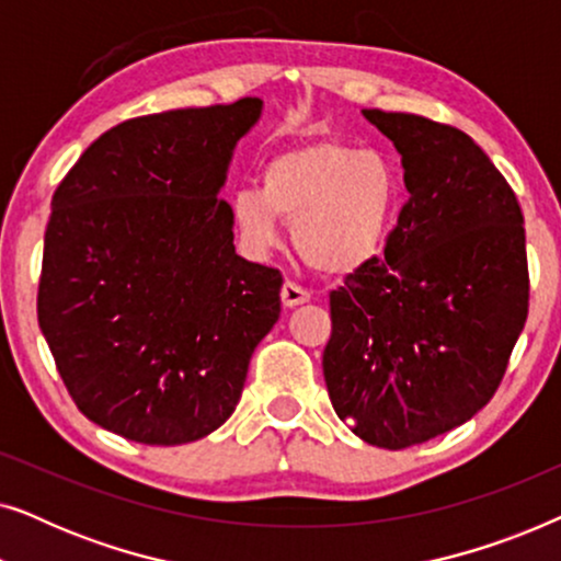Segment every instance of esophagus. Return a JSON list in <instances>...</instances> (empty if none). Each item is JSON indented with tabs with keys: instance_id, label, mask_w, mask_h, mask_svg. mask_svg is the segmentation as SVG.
<instances>
[{
	"instance_id": "esophagus-1",
	"label": "esophagus",
	"mask_w": 561,
	"mask_h": 561,
	"mask_svg": "<svg viewBox=\"0 0 561 561\" xmlns=\"http://www.w3.org/2000/svg\"><path fill=\"white\" fill-rule=\"evenodd\" d=\"M309 298H311L309 290H304L301 286H296V283H290V280L283 283L280 301H283V306H286V309H296V306L306 304V301H309Z\"/></svg>"
}]
</instances>
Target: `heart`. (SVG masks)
Instances as JSON below:
<instances>
[{"instance_id":"b5f03b06","label":"heart","mask_w":561,"mask_h":561,"mask_svg":"<svg viewBox=\"0 0 561 561\" xmlns=\"http://www.w3.org/2000/svg\"><path fill=\"white\" fill-rule=\"evenodd\" d=\"M401 196V173L386 152L317 140L267 158L260 188L232 196V217L257 252L278 244L280 219L294 221V248L313 271L350 275L386 248Z\"/></svg>"}]
</instances>
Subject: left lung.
I'll return each instance as SVG.
<instances>
[{"instance_id": "obj_1", "label": "left lung", "mask_w": 561, "mask_h": 561, "mask_svg": "<svg viewBox=\"0 0 561 561\" xmlns=\"http://www.w3.org/2000/svg\"><path fill=\"white\" fill-rule=\"evenodd\" d=\"M401 156L409 202L332 294L321 367L340 419L403 449L470 421L501 382L528 313L524 214L470 135L419 114L363 110Z\"/></svg>"}]
</instances>
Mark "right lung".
Wrapping results in <instances>:
<instances>
[{
    "label": "right lung",
    "mask_w": 561,
    "mask_h": 561,
    "mask_svg": "<svg viewBox=\"0 0 561 561\" xmlns=\"http://www.w3.org/2000/svg\"><path fill=\"white\" fill-rule=\"evenodd\" d=\"M263 99L127 119L53 194L37 321L89 421L129 442H196L240 401L283 278L234 252L219 198Z\"/></svg>",
    "instance_id": "right-lung-1"
}]
</instances>
